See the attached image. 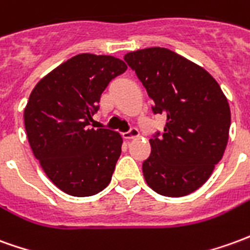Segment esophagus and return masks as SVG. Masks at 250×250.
Listing matches in <instances>:
<instances>
[{
  "instance_id": "1",
  "label": "esophagus",
  "mask_w": 250,
  "mask_h": 250,
  "mask_svg": "<svg viewBox=\"0 0 250 250\" xmlns=\"http://www.w3.org/2000/svg\"><path fill=\"white\" fill-rule=\"evenodd\" d=\"M123 137H125V139H132V138H137V137H139V131H138V128H135V127H131L130 130H127L125 132H123Z\"/></svg>"
}]
</instances>
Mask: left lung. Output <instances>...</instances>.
Listing matches in <instances>:
<instances>
[{
  "label": "left lung",
  "mask_w": 250,
  "mask_h": 250,
  "mask_svg": "<svg viewBox=\"0 0 250 250\" xmlns=\"http://www.w3.org/2000/svg\"><path fill=\"white\" fill-rule=\"evenodd\" d=\"M125 61L154 101L153 113L167 123L150 139L142 164L147 186L180 198L208 180L226 149L230 108L215 80L191 61L162 47L128 52Z\"/></svg>",
  "instance_id": "obj_1"
}]
</instances>
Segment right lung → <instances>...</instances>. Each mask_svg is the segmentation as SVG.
<instances>
[{
	"label": "right lung",
	"mask_w": 250,
	"mask_h": 250,
	"mask_svg": "<svg viewBox=\"0 0 250 250\" xmlns=\"http://www.w3.org/2000/svg\"><path fill=\"white\" fill-rule=\"evenodd\" d=\"M111 55L80 54L42 78L24 111L28 142L43 170L71 196H92L109 184L123 139L109 128H89L101 93L125 73Z\"/></svg>",
	"instance_id": "right-lung-1"
}]
</instances>
